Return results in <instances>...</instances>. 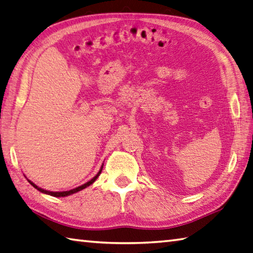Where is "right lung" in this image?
<instances>
[{
  "label": "right lung",
  "mask_w": 253,
  "mask_h": 253,
  "mask_svg": "<svg viewBox=\"0 0 253 253\" xmlns=\"http://www.w3.org/2000/svg\"><path fill=\"white\" fill-rule=\"evenodd\" d=\"M101 170H102V168H101V169L99 170V173H98L96 176H94V177H93L92 179H90L88 183H85V184H84V185H82V186H79V187H77V188H74V189H71V190H68V192H48V190H45V189H42V188H40V187H38V186H36L34 183H32L31 180H30V183H31V185L34 186V187H35L36 189H38V190H40V192H42V193L47 194V195H50V196H54V197H65V196H68V195L77 193V192H79V190H82V189H84V188H85V187H88V186L91 185V184L94 182V180H96V179L98 178V176L100 175V173H101Z\"/></svg>",
  "instance_id": "1"
}]
</instances>
